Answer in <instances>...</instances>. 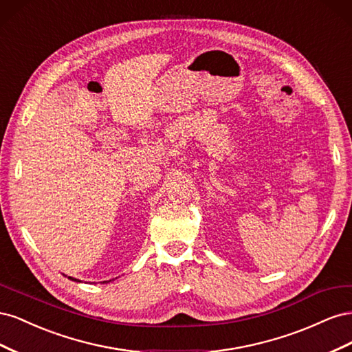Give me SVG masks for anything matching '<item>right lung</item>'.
Wrapping results in <instances>:
<instances>
[{
    "label": "right lung",
    "mask_w": 352,
    "mask_h": 352,
    "mask_svg": "<svg viewBox=\"0 0 352 352\" xmlns=\"http://www.w3.org/2000/svg\"><path fill=\"white\" fill-rule=\"evenodd\" d=\"M70 279H72V280H78V279H73V278H70ZM78 282H79V280H78Z\"/></svg>",
    "instance_id": "right-lung-1"
}]
</instances>
